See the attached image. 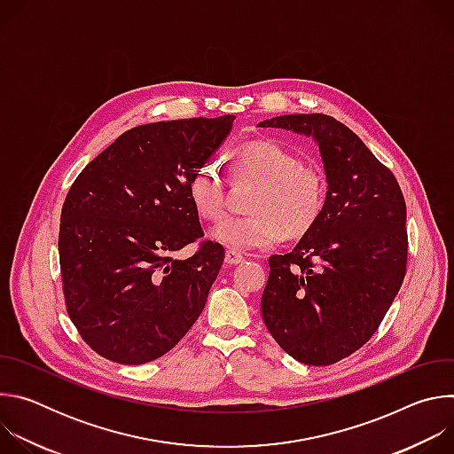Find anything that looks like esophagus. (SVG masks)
<instances>
[{
  "instance_id": "1",
  "label": "esophagus",
  "mask_w": 454,
  "mask_h": 454,
  "mask_svg": "<svg viewBox=\"0 0 454 454\" xmlns=\"http://www.w3.org/2000/svg\"><path fill=\"white\" fill-rule=\"evenodd\" d=\"M224 262H226L228 266H237V264H242V262H244V256L239 254L237 251L228 249L226 254H224Z\"/></svg>"
}]
</instances>
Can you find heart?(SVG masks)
Wrapping results in <instances>:
<instances>
[{"instance_id":"obj_1","label":"heart","mask_w":454,"mask_h":454,"mask_svg":"<svg viewBox=\"0 0 454 454\" xmlns=\"http://www.w3.org/2000/svg\"><path fill=\"white\" fill-rule=\"evenodd\" d=\"M235 183L256 184L246 217H226L210 237L221 246L242 253L268 249L286 239L309 235L327 208V179L298 153L271 142L256 140L239 147L231 160ZM188 198L193 212L205 221H219L226 210V183L217 163H203L192 174Z\"/></svg>"}]
</instances>
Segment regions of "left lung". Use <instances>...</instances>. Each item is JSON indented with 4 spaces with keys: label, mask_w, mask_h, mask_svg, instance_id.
<instances>
[{
    "label": "left lung",
    "mask_w": 454,
    "mask_h": 454,
    "mask_svg": "<svg viewBox=\"0 0 454 454\" xmlns=\"http://www.w3.org/2000/svg\"><path fill=\"white\" fill-rule=\"evenodd\" d=\"M261 127L312 137L329 184L317 226L291 253L270 256L262 317L291 357L333 364L375 334L403 286L408 264L403 190L359 137L329 114H284Z\"/></svg>",
    "instance_id": "left-lung-1"
}]
</instances>
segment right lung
Segmentation results:
<instances>
[{"label":"right lung","mask_w":454,"mask_h":454,"mask_svg":"<svg viewBox=\"0 0 454 454\" xmlns=\"http://www.w3.org/2000/svg\"><path fill=\"white\" fill-rule=\"evenodd\" d=\"M235 116L129 129L74 181L60 212L67 310L102 357L144 364L174 348L205 309L224 261L205 233L188 183L228 137Z\"/></svg>","instance_id":"add662e5"}]
</instances>
